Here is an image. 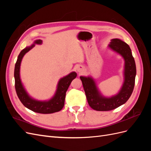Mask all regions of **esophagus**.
I'll return each instance as SVG.
<instances>
[{"label": "esophagus", "mask_w": 151, "mask_h": 151, "mask_svg": "<svg viewBox=\"0 0 151 151\" xmlns=\"http://www.w3.org/2000/svg\"><path fill=\"white\" fill-rule=\"evenodd\" d=\"M77 71H78L79 72H81L82 70H81V69H80V68H77Z\"/></svg>", "instance_id": "esophagus-1"}]
</instances>
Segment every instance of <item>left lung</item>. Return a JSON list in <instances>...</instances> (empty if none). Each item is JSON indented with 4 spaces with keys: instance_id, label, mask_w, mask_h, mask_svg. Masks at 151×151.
Masks as SVG:
<instances>
[{
    "instance_id": "8db88e82",
    "label": "left lung",
    "mask_w": 151,
    "mask_h": 151,
    "mask_svg": "<svg viewBox=\"0 0 151 151\" xmlns=\"http://www.w3.org/2000/svg\"><path fill=\"white\" fill-rule=\"evenodd\" d=\"M109 48L121 55L125 60L124 83L119 93L111 98L104 97L100 94L93 78L80 77L88 104L96 111H109L119 107L127 101L134 88L136 66L130 48L125 42L117 38L111 40Z\"/></svg>"
}]
</instances>
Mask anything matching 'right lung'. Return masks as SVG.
<instances>
[{"mask_svg": "<svg viewBox=\"0 0 151 151\" xmlns=\"http://www.w3.org/2000/svg\"><path fill=\"white\" fill-rule=\"evenodd\" d=\"M34 43L42 44V41L41 40H37L35 41ZM34 47L35 44H33L30 47H26L22 50L18 55L14 68L15 89L17 95L22 104L34 112L42 114H49L59 111L64 106L66 92L72 80L77 77V74L75 72H72L67 76L60 79L58 83L55 94L54 96L48 101H40L31 98L26 93L21 83L19 72L22 57Z\"/></svg>", "mask_w": 151, "mask_h": 151, "instance_id": "right-lung-1", "label": "right lung"}]
</instances>
